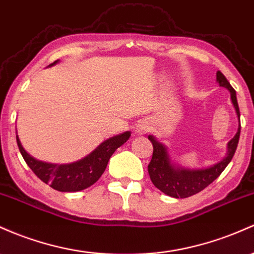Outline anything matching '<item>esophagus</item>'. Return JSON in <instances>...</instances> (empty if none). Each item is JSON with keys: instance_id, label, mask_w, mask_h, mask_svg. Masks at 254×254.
<instances>
[{"instance_id": "1", "label": "esophagus", "mask_w": 254, "mask_h": 254, "mask_svg": "<svg viewBox=\"0 0 254 254\" xmlns=\"http://www.w3.org/2000/svg\"><path fill=\"white\" fill-rule=\"evenodd\" d=\"M136 133H138V135H143V133H146L148 131V124H147L146 122H141L138 123L137 127H136Z\"/></svg>"}]
</instances>
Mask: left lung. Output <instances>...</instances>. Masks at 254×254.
Listing matches in <instances>:
<instances>
[{
    "label": "left lung",
    "instance_id": "left-lung-1",
    "mask_svg": "<svg viewBox=\"0 0 254 254\" xmlns=\"http://www.w3.org/2000/svg\"><path fill=\"white\" fill-rule=\"evenodd\" d=\"M217 82L219 83V85L224 86L230 91L231 102L235 107L236 114L240 118V110H239L238 100H236V91L234 90V88L230 85V83L228 82V79L221 71L217 72ZM240 130L241 125H239L238 132L228 143L227 157L223 159L222 161L217 163L216 165L204 170H187L178 169L176 166H174L170 161L168 149L165 148V146L159 143L153 136H148L149 141L153 144V155L152 159H150V163L148 164L150 181L164 194L172 197H177V199H185V197L199 193L206 187L210 186L224 171L228 164L230 163L234 154H235L236 147H238L239 138H240Z\"/></svg>",
    "mask_w": 254,
    "mask_h": 254
}]
</instances>
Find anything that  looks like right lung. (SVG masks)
I'll list each match as a JSON object with an SVG mask.
<instances>
[{"label": "right lung", "mask_w": 254, "mask_h": 254, "mask_svg": "<svg viewBox=\"0 0 254 254\" xmlns=\"http://www.w3.org/2000/svg\"><path fill=\"white\" fill-rule=\"evenodd\" d=\"M129 137L130 132L127 131L108 138L102 142L88 157L76 163L66 164V165H57V164H48L36 160L25 152L18 136H16V143L27 166L42 182L49 185L55 190L78 191L93 186L101 177L110 158L112 157L117 148H119L122 144L129 140Z\"/></svg>", "instance_id": "1"}]
</instances>
